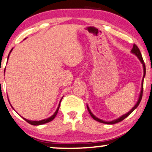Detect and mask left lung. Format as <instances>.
<instances>
[{"mask_svg":"<svg viewBox=\"0 0 152 152\" xmlns=\"http://www.w3.org/2000/svg\"><path fill=\"white\" fill-rule=\"evenodd\" d=\"M131 53H133V54H134V55H135V56H137V57L138 58V59L140 60V61L141 62L142 64V65H143L144 75H143V78H142V81L141 91H140V96H139V98H138L137 102L136 104L134 105V107L132 108V109H131V110H130V111L128 112V113H127L124 114V115H123L122 116H121V117L118 118L113 120V121H103V120H102V119H99V118H98L96 117V116H95L94 115V114H93L92 113H91V110L89 109V106H88V105L87 104V110H88V111H89V114H90L91 117H92L95 120V121H98V122H99V123H105V124H109V125H113V124H115V123H119V122H121V121H123V120H124V119L125 118L128 117V116L129 115H130V114L132 113V112L133 111V110H134V109H136V108H137V106H139V104H140V102H141V100H142V93H143V82H144V78H145V75H146V67H145V63H144L143 58H142V56L141 52H140V49H139V48H138L137 46H136L135 44H134V45H133V47H132V49L131 50Z\"/></svg>","mask_w":152,"mask_h":152,"instance_id":"8db88e82","label":"left lung"}]
</instances>
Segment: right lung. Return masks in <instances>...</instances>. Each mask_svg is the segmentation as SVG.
Instances as JSON below:
<instances>
[{
  "label": "right lung",
  "instance_id": "obj_1",
  "mask_svg": "<svg viewBox=\"0 0 152 152\" xmlns=\"http://www.w3.org/2000/svg\"><path fill=\"white\" fill-rule=\"evenodd\" d=\"M12 49H13V48H12V49H11V50L10 51V53H9V55H8V57H7V59H8L9 56H10V53H11V51H12ZM62 99H63V97H62ZM62 99H61V100H62ZM61 102H60V103H59L58 107L57 108V109H56L55 113H53V115H51V116H50V117H49V118H48L42 120V121H29V120H27V119L24 118H23V119L25 120V121H27V123H29V124H31V125H43V124H45V123H48V122L53 121V120L54 118H55V117L56 116V115H57L58 112V110H59V108H60V105H61ZM8 101H9V100H8ZM13 109H14V108H13Z\"/></svg>",
  "mask_w": 152,
  "mask_h": 152
}]
</instances>
